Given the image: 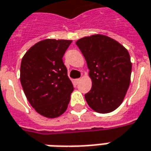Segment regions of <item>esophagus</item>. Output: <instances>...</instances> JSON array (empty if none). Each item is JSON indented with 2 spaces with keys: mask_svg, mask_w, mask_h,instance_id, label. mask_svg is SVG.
Here are the masks:
<instances>
[{
  "mask_svg": "<svg viewBox=\"0 0 151 151\" xmlns=\"http://www.w3.org/2000/svg\"><path fill=\"white\" fill-rule=\"evenodd\" d=\"M80 81H81V78H78V79H75V83H78Z\"/></svg>",
  "mask_w": 151,
  "mask_h": 151,
  "instance_id": "1",
  "label": "esophagus"
}]
</instances>
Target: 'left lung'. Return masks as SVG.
I'll return each instance as SVG.
<instances>
[{"mask_svg":"<svg viewBox=\"0 0 151 151\" xmlns=\"http://www.w3.org/2000/svg\"><path fill=\"white\" fill-rule=\"evenodd\" d=\"M87 61L93 85L85 99L99 113H109L122 104L131 82L130 54L110 37L94 35L76 42Z\"/></svg>","mask_w":151,"mask_h":151,"instance_id":"1","label":"left lung"}]
</instances>
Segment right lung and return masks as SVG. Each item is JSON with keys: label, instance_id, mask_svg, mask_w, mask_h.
I'll return each mask as SVG.
<instances>
[{"label": "right lung", "instance_id": "add662e5", "mask_svg": "<svg viewBox=\"0 0 151 151\" xmlns=\"http://www.w3.org/2000/svg\"><path fill=\"white\" fill-rule=\"evenodd\" d=\"M72 43L45 40L25 53L20 64V83L29 102L38 113L54 118L67 110L73 86L63 61Z\"/></svg>", "mask_w": 151, "mask_h": 151}]
</instances>
